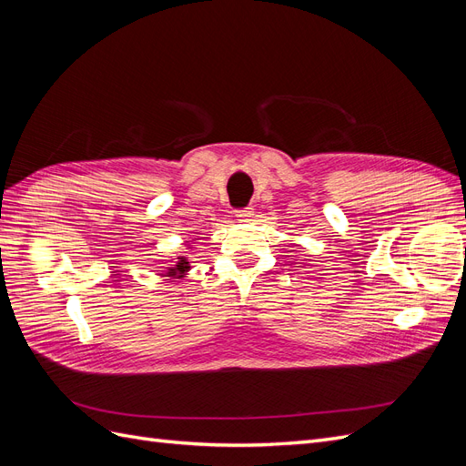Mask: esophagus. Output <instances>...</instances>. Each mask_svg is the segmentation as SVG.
<instances>
[{"instance_id": "34e87169", "label": "esophagus", "mask_w": 466, "mask_h": 466, "mask_svg": "<svg viewBox=\"0 0 466 466\" xmlns=\"http://www.w3.org/2000/svg\"><path fill=\"white\" fill-rule=\"evenodd\" d=\"M252 216H255V211H252V208H245V209H238L237 211L238 221H248Z\"/></svg>"}]
</instances>
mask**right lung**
<instances>
[{"mask_svg":"<svg viewBox=\"0 0 466 466\" xmlns=\"http://www.w3.org/2000/svg\"><path fill=\"white\" fill-rule=\"evenodd\" d=\"M188 248H190V245H188ZM161 272H163V276L182 279V278H187V274L190 272V262H188L187 255H180V257H177V258H173L171 262H168V266L165 268V270H161Z\"/></svg>","mask_w":466,"mask_h":466,"instance_id":"add662e5","label":"right lung"}]
</instances>
